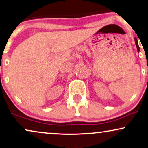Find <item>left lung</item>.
Wrapping results in <instances>:
<instances>
[{
    "label": "left lung",
    "instance_id": "8db88e82",
    "mask_svg": "<svg viewBox=\"0 0 148 148\" xmlns=\"http://www.w3.org/2000/svg\"><path fill=\"white\" fill-rule=\"evenodd\" d=\"M134 42H135V44H136V48H137V51L139 52V44H138L137 39H136V37H134Z\"/></svg>",
    "mask_w": 148,
    "mask_h": 148
}]
</instances>
